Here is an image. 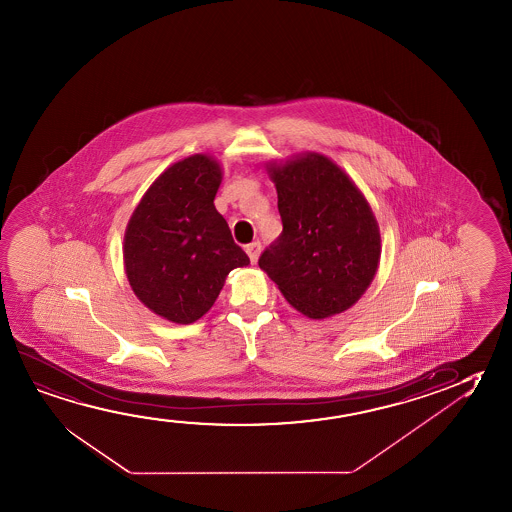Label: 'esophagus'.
<instances>
[{
  "mask_svg": "<svg viewBox=\"0 0 512 512\" xmlns=\"http://www.w3.org/2000/svg\"><path fill=\"white\" fill-rule=\"evenodd\" d=\"M260 248H262V244L259 243V241H253V243L246 244V253H248V257H250V260H252L253 264L257 262V259H259L260 255Z\"/></svg>",
  "mask_w": 512,
  "mask_h": 512,
  "instance_id": "esophagus-1",
  "label": "esophagus"
}]
</instances>
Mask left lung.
Returning a JSON list of instances; mask_svg holds the SVG:
<instances>
[{
    "label": "left lung",
    "instance_id": "8db88e82",
    "mask_svg": "<svg viewBox=\"0 0 512 512\" xmlns=\"http://www.w3.org/2000/svg\"><path fill=\"white\" fill-rule=\"evenodd\" d=\"M284 230L260 269L301 314L324 319L354 305L378 269L381 236L370 205L333 161L308 152L269 166Z\"/></svg>",
    "mask_w": 512,
    "mask_h": 512
}]
</instances>
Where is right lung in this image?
Here are the masks:
<instances>
[{
  "instance_id": "right-lung-1",
  "label": "right lung",
  "mask_w": 512,
  "mask_h": 512,
  "mask_svg": "<svg viewBox=\"0 0 512 512\" xmlns=\"http://www.w3.org/2000/svg\"><path fill=\"white\" fill-rule=\"evenodd\" d=\"M220 182L213 159H182L159 175L127 225V280L145 307L172 323H195L228 273L250 264L214 207Z\"/></svg>"
}]
</instances>
